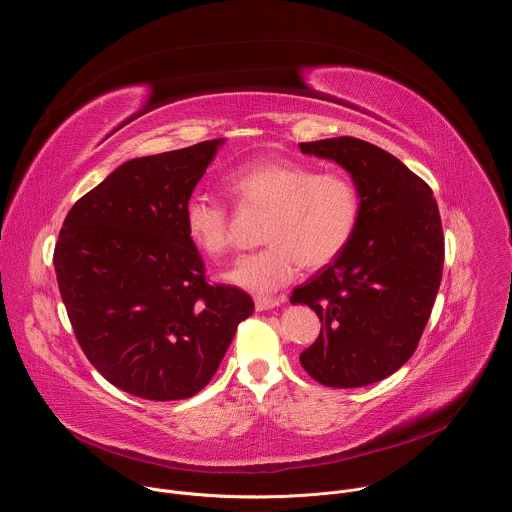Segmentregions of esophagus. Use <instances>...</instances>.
Returning <instances> with one entry per match:
<instances>
[{
    "mask_svg": "<svg viewBox=\"0 0 512 512\" xmlns=\"http://www.w3.org/2000/svg\"><path fill=\"white\" fill-rule=\"evenodd\" d=\"M283 302V296L281 298H271V296H257L255 298V310L257 312H265V310H273L275 306H279Z\"/></svg>",
    "mask_w": 512,
    "mask_h": 512,
    "instance_id": "34e87169",
    "label": "esophagus"
}]
</instances>
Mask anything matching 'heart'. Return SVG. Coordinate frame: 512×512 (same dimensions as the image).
<instances>
[{"label": "heart", "instance_id": "heart-1", "mask_svg": "<svg viewBox=\"0 0 512 512\" xmlns=\"http://www.w3.org/2000/svg\"><path fill=\"white\" fill-rule=\"evenodd\" d=\"M225 188L241 206L267 208L261 235L267 245L225 273V279L253 294L287 285L304 263L322 267L334 261L360 221V190L338 170L318 172L302 162L261 160L235 168ZM184 229L208 257H223L231 249L229 210L204 194L186 200Z\"/></svg>", "mask_w": 512, "mask_h": 512}]
</instances>
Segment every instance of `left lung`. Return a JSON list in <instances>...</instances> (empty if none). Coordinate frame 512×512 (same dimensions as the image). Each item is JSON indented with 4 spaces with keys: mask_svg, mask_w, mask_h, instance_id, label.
I'll list each match as a JSON object with an SVG mask.
<instances>
[{
    "mask_svg": "<svg viewBox=\"0 0 512 512\" xmlns=\"http://www.w3.org/2000/svg\"><path fill=\"white\" fill-rule=\"evenodd\" d=\"M300 150L334 160L360 190L352 241L289 298L322 322L300 362L326 387L371 385L403 367L429 320L444 271L440 210L419 176L369 141L332 137Z\"/></svg>",
    "mask_w": 512,
    "mask_h": 512,
    "instance_id": "8db88e82",
    "label": "left lung"
}]
</instances>
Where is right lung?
<instances>
[{
    "label": "right lung",
    "mask_w": 512,
    "mask_h": 512,
    "mask_svg": "<svg viewBox=\"0 0 512 512\" xmlns=\"http://www.w3.org/2000/svg\"><path fill=\"white\" fill-rule=\"evenodd\" d=\"M223 139L121 164L66 214L54 271L93 367L150 401L188 399L221 364L255 304L204 277L184 204Z\"/></svg>",
    "instance_id": "add662e5"
}]
</instances>
